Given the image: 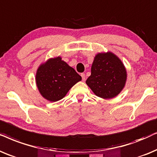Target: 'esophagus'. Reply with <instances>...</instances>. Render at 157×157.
Masks as SVG:
<instances>
[{
    "label": "esophagus",
    "mask_w": 157,
    "mask_h": 157,
    "mask_svg": "<svg viewBox=\"0 0 157 157\" xmlns=\"http://www.w3.org/2000/svg\"><path fill=\"white\" fill-rule=\"evenodd\" d=\"M81 77H82V81L85 80V75L84 73H81Z\"/></svg>",
    "instance_id": "1"
}]
</instances>
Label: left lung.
Listing matches in <instances>:
<instances>
[{
    "label": "left lung",
    "instance_id": "1",
    "mask_svg": "<svg viewBox=\"0 0 157 157\" xmlns=\"http://www.w3.org/2000/svg\"><path fill=\"white\" fill-rule=\"evenodd\" d=\"M126 77V68L117 56L111 52L99 53L94 59L86 84L98 97L109 99L121 93Z\"/></svg>",
    "mask_w": 157,
    "mask_h": 157
}]
</instances>
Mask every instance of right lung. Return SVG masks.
Instances as JSON below:
<instances>
[{"instance_id":"right-lung-1","label":"right lung","mask_w":157,"mask_h":157,"mask_svg":"<svg viewBox=\"0 0 157 157\" xmlns=\"http://www.w3.org/2000/svg\"><path fill=\"white\" fill-rule=\"evenodd\" d=\"M82 77L57 57L47 60L38 68L36 82L41 95L49 101L56 102L63 98L73 85Z\"/></svg>"}]
</instances>
